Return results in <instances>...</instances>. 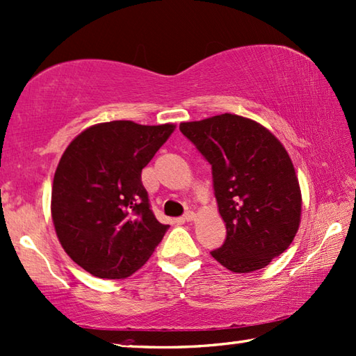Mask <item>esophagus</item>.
Wrapping results in <instances>:
<instances>
[{"label":"esophagus","mask_w":356,"mask_h":356,"mask_svg":"<svg viewBox=\"0 0 356 356\" xmlns=\"http://www.w3.org/2000/svg\"><path fill=\"white\" fill-rule=\"evenodd\" d=\"M195 218H197V215H195L193 212H186V213L183 215V218H181V220L186 221V222H188V221H193Z\"/></svg>","instance_id":"1"}]
</instances>
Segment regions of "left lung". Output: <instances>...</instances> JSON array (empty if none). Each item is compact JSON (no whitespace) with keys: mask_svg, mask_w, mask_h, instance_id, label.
I'll list each match as a JSON object with an SVG mask.
<instances>
[{"mask_svg":"<svg viewBox=\"0 0 356 356\" xmlns=\"http://www.w3.org/2000/svg\"><path fill=\"white\" fill-rule=\"evenodd\" d=\"M179 130L212 164L227 235L210 255L235 273L270 264L301 222V188L286 147L269 129L235 113L181 122Z\"/></svg>","mask_w":356,"mask_h":356,"instance_id":"8db88e82","label":"left lung"}]
</instances>
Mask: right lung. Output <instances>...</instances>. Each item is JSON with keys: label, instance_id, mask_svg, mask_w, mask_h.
I'll return each mask as SVG.
<instances>
[{"label": "right lung", "instance_id": "obj_1", "mask_svg": "<svg viewBox=\"0 0 356 356\" xmlns=\"http://www.w3.org/2000/svg\"><path fill=\"white\" fill-rule=\"evenodd\" d=\"M173 130L170 122H99L64 150L50 212L64 252L93 277H130L163 239L169 226L150 210L141 172Z\"/></svg>", "mask_w": 356, "mask_h": 356}]
</instances>
